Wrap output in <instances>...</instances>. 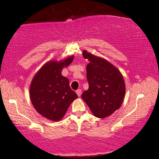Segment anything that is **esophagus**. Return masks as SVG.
<instances>
[{"instance_id":"obj_1","label":"esophagus","mask_w":159,"mask_h":159,"mask_svg":"<svg viewBox=\"0 0 159 159\" xmlns=\"http://www.w3.org/2000/svg\"><path fill=\"white\" fill-rule=\"evenodd\" d=\"M76 94H77L78 97H80V96H81V94H82V90H81V89L76 90Z\"/></svg>"}]
</instances>
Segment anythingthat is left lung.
<instances>
[{
  "label": "left lung",
  "mask_w": 159,
  "mask_h": 159,
  "mask_svg": "<svg viewBox=\"0 0 159 159\" xmlns=\"http://www.w3.org/2000/svg\"><path fill=\"white\" fill-rule=\"evenodd\" d=\"M89 61L87 68L89 90L82 98L91 112L98 118L109 116L121 105L125 93V85L119 70L102 58L83 52Z\"/></svg>",
  "instance_id": "8db88e82"
}]
</instances>
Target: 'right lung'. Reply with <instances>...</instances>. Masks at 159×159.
I'll return each mask as SVG.
<instances>
[{
    "mask_svg": "<svg viewBox=\"0 0 159 159\" xmlns=\"http://www.w3.org/2000/svg\"><path fill=\"white\" fill-rule=\"evenodd\" d=\"M74 56L64 61H50L35 74L30 85L33 106L45 118L60 120L77 95L70 89L69 80L61 74L64 67L71 63Z\"/></svg>",
    "mask_w": 159,
    "mask_h": 159,
    "instance_id": "add662e5",
    "label": "right lung"
}]
</instances>
